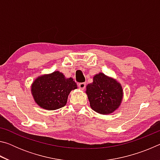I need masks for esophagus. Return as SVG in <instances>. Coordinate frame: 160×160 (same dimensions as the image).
Listing matches in <instances>:
<instances>
[{
  "label": "esophagus",
  "instance_id": "1",
  "mask_svg": "<svg viewBox=\"0 0 160 160\" xmlns=\"http://www.w3.org/2000/svg\"><path fill=\"white\" fill-rule=\"evenodd\" d=\"M78 86H79V88L81 89V90H84L86 87V84L85 82H80L78 84Z\"/></svg>",
  "mask_w": 160,
  "mask_h": 160
}]
</instances>
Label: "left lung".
Masks as SVG:
<instances>
[{
  "instance_id": "left-lung-1",
  "label": "left lung",
  "mask_w": 160,
  "mask_h": 160,
  "mask_svg": "<svg viewBox=\"0 0 160 160\" xmlns=\"http://www.w3.org/2000/svg\"><path fill=\"white\" fill-rule=\"evenodd\" d=\"M90 107L101 114H109L118 109L123 97L120 84L104 74L99 73L93 78V82L87 86Z\"/></svg>"
}]
</instances>
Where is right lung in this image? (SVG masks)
Listing matches in <instances>:
<instances>
[{"label": "right lung", "mask_w": 160, "mask_h": 160, "mask_svg": "<svg viewBox=\"0 0 160 160\" xmlns=\"http://www.w3.org/2000/svg\"><path fill=\"white\" fill-rule=\"evenodd\" d=\"M77 88L71 78L66 79L58 71L38 78L32 86L35 102L43 109L55 110L66 104L68 96L72 90Z\"/></svg>", "instance_id": "right-lung-1"}]
</instances>
